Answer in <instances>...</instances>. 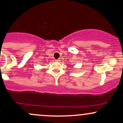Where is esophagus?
Listing matches in <instances>:
<instances>
[{
	"label": "esophagus",
	"instance_id": "obj_1",
	"mask_svg": "<svg viewBox=\"0 0 123 123\" xmlns=\"http://www.w3.org/2000/svg\"><path fill=\"white\" fill-rule=\"evenodd\" d=\"M55 61L56 62H60L61 60H60V59H57V60H55Z\"/></svg>",
	"mask_w": 123,
	"mask_h": 123
}]
</instances>
